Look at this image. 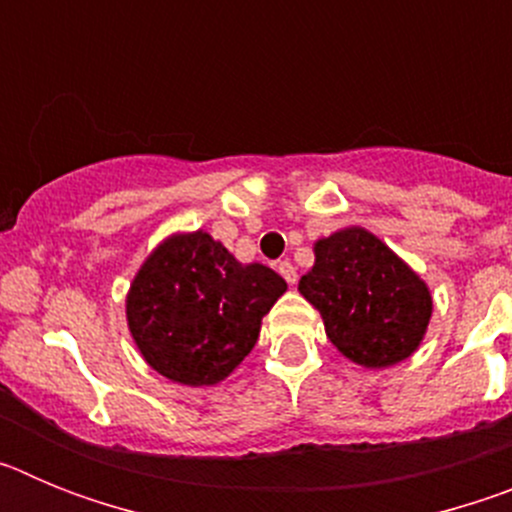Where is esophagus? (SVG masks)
Instances as JSON below:
<instances>
[{
	"mask_svg": "<svg viewBox=\"0 0 512 512\" xmlns=\"http://www.w3.org/2000/svg\"><path fill=\"white\" fill-rule=\"evenodd\" d=\"M277 269H279V274H282V277L287 279L289 284H295V282H297V269H295V266H292V264H289V261H279Z\"/></svg>",
	"mask_w": 512,
	"mask_h": 512,
	"instance_id": "esophagus-1",
	"label": "esophagus"
}]
</instances>
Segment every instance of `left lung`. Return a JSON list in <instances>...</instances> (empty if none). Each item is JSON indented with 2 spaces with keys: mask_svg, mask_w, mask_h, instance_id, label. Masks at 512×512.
<instances>
[{
  "mask_svg": "<svg viewBox=\"0 0 512 512\" xmlns=\"http://www.w3.org/2000/svg\"><path fill=\"white\" fill-rule=\"evenodd\" d=\"M300 295L320 312L325 336L364 369H387L418 351L433 297L423 279L366 228L318 238Z\"/></svg>",
  "mask_w": 512,
  "mask_h": 512,
  "instance_id": "obj_1",
  "label": "left lung"
}]
</instances>
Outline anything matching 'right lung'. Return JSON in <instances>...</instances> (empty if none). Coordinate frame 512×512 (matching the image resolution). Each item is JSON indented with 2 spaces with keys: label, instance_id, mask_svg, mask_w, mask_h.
<instances>
[{
  "label": "right lung",
  "instance_id": "obj_1",
  "mask_svg": "<svg viewBox=\"0 0 512 512\" xmlns=\"http://www.w3.org/2000/svg\"><path fill=\"white\" fill-rule=\"evenodd\" d=\"M287 292L264 264H241L205 230L158 243L125 300L128 328L153 372L187 387H212L251 354L261 318Z\"/></svg>",
  "mask_w": 512,
  "mask_h": 512
}]
</instances>
